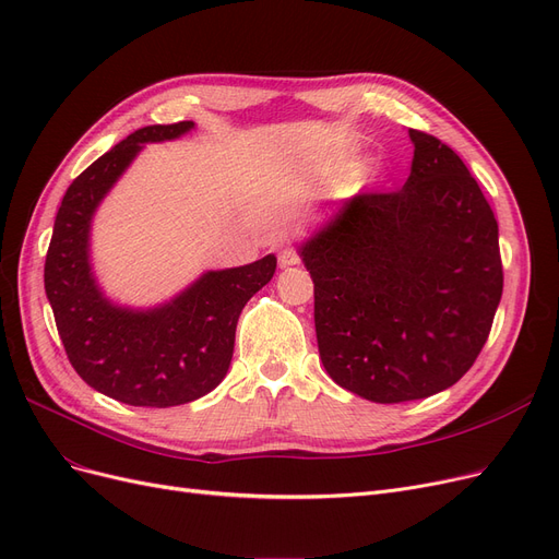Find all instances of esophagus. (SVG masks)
I'll list each match as a JSON object with an SVG mask.
<instances>
[{
	"label": "esophagus",
	"instance_id": "34e87169",
	"mask_svg": "<svg viewBox=\"0 0 559 559\" xmlns=\"http://www.w3.org/2000/svg\"><path fill=\"white\" fill-rule=\"evenodd\" d=\"M298 263H300L298 252H294V250H282L280 252V267H292V265H298Z\"/></svg>",
	"mask_w": 559,
	"mask_h": 559
}]
</instances>
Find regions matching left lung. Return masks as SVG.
Instances as JSON below:
<instances>
[{"instance_id": "obj_1", "label": "left lung", "mask_w": 559, "mask_h": 559, "mask_svg": "<svg viewBox=\"0 0 559 559\" xmlns=\"http://www.w3.org/2000/svg\"><path fill=\"white\" fill-rule=\"evenodd\" d=\"M408 135L406 186L355 194L300 245L321 362L376 404L452 388L502 298L498 222L481 188L448 144Z\"/></svg>"}]
</instances>
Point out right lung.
<instances>
[{
  "label": "right lung",
  "instance_id": "right-lung-1",
  "mask_svg": "<svg viewBox=\"0 0 559 559\" xmlns=\"http://www.w3.org/2000/svg\"><path fill=\"white\" fill-rule=\"evenodd\" d=\"M192 128V121L140 128L88 165L61 199L46 257V294L73 369L86 385L128 406H181L215 390L231 365L242 307L277 267L267 254L209 271L151 309L121 307L100 292L88 261L96 209L144 144Z\"/></svg>",
  "mask_w": 559,
  "mask_h": 559
}]
</instances>
